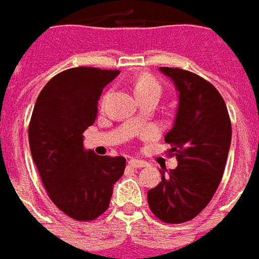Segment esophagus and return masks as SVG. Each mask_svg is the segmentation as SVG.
Instances as JSON below:
<instances>
[{"instance_id": "1", "label": "esophagus", "mask_w": 259, "mask_h": 259, "mask_svg": "<svg viewBox=\"0 0 259 259\" xmlns=\"http://www.w3.org/2000/svg\"><path fill=\"white\" fill-rule=\"evenodd\" d=\"M128 163H130V166H133V167L135 168H142L148 166V162H145V160H138V159H131Z\"/></svg>"}]
</instances>
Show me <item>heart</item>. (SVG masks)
Instances as JSON below:
<instances>
[{
  "label": "heart",
  "mask_w": 259,
  "mask_h": 259,
  "mask_svg": "<svg viewBox=\"0 0 259 259\" xmlns=\"http://www.w3.org/2000/svg\"><path fill=\"white\" fill-rule=\"evenodd\" d=\"M134 91H135V95L138 96V99H141V97L144 96H148V95H159V96H160V93H162V86H160V83H159L153 76H150V75H142V76H139L138 79L135 80V83H134ZM135 122L139 124L141 120L137 118Z\"/></svg>",
  "instance_id": "b5f03b06"
}]
</instances>
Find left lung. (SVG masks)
<instances>
[{"label": "left lung", "mask_w": 259, "mask_h": 259, "mask_svg": "<svg viewBox=\"0 0 259 259\" xmlns=\"http://www.w3.org/2000/svg\"><path fill=\"white\" fill-rule=\"evenodd\" d=\"M174 82L179 109L164 141L179 164L148 192L150 210L164 223L194 219L214 195L232 142V122L223 97L210 82L180 68H159Z\"/></svg>", "instance_id": "1"}]
</instances>
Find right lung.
Returning <instances> with one entry per match:
<instances>
[{"label": "right lung", "mask_w": 259, "mask_h": 259, "mask_svg": "<svg viewBox=\"0 0 259 259\" xmlns=\"http://www.w3.org/2000/svg\"><path fill=\"white\" fill-rule=\"evenodd\" d=\"M120 71L76 67L53 76L38 95L29 124L33 162L50 199L75 221H95L109 208L125 157L83 149L103 88Z\"/></svg>", "instance_id": "1"}]
</instances>
